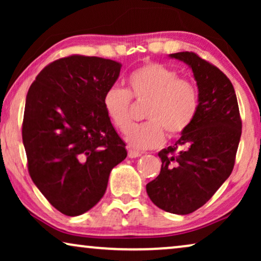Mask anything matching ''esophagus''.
Returning <instances> with one entry per match:
<instances>
[{"label": "esophagus", "instance_id": "34e87169", "mask_svg": "<svg viewBox=\"0 0 261 261\" xmlns=\"http://www.w3.org/2000/svg\"><path fill=\"white\" fill-rule=\"evenodd\" d=\"M141 155H142L141 152H138L132 148L128 149V156H129V158H138V156H141Z\"/></svg>", "mask_w": 261, "mask_h": 261}]
</instances>
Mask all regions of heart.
Wrapping results in <instances>:
<instances>
[{"mask_svg": "<svg viewBox=\"0 0 261 261\" xmlns=\"http://www.w3.org/2000/svg\"><path fill=\"white\" fill-rule=\"evenodd\" d=\"M147 100L146 123H130V97ZM102 106L112 124L126 131V140L138 149L162 145L165 132L170 137L183 134L194 122L199 109V92L191 81L179 78V73L159 63L145 64L132 71L127 78V90L119 87L107 89Z\"/></svg>", "mask_w": 261, "mask_h": 261, "instance_id": "1", "label": "heart"}]
</instances>
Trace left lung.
Returning <instances> with one entry per match:
<instances>
[{
    "mask_svg": "<svg viewBox=\"0 0 261 261\" xmlns=\"http://www.w3.org/2000/svg\"><path fill=\"white\" fill-rule=\"evenodd\" d=\"M170 57L191 67L199 109L176 144L158 153L162 170L146 190L158 208L187 215L204 205L230 176L242 123L233 84L219 67L194 52Z\"/></svg>",
    "mask_w": 261,
    "mask_h": 261,
    "instance_id": "obj_1",
    "label": "left lung"
}]
</instances>
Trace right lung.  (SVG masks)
I'll use <instances>...</instances> for the list:
<instances>
[{
	"label": "right lung",
	"instance_id": "right-lung-1",
	"mask_svg": "<svg viewBox=\"0 0 261 261\" xmlns=\"http://www.w3.org/2000/svg\"><path fill=\"white\" fill-rule=\"evenodd\" d=\"M121 66L72 55L45 66L28 90L22 122L28 172L64 215H82L97 204L110 171L127 156L102 106Z\"/></svg>",
	"mask_w": 261,
	"mask_h": 261
}]
</instances>
